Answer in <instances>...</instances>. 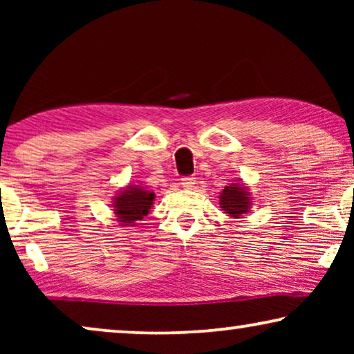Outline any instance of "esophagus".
<instances>
[{
    "instance_id": "1",
    "label": "esophagus",
    "mask_w": 354,
    "mask_h": 354,
    "mask_svg": "<svg viewBox=\"0 0 354 354\" xmlns=\"http://www.w3.org/2000/svg\"><path fill=\"white\" fill-rule=\"evenodd\" d=\"M180 183H182V187H185V188H193L195 187V183H196V177H193V176H185V177H182L180 178Z\"/></svg>"
}]
</instances>
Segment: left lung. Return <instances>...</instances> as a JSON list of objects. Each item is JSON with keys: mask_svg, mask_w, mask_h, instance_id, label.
<instances>
[{"mask_svg": "<svg viewBox=\"0 0 354 354\" xmlns=\"http://www.w3.org/2000/svg\"><path fill=\"white\" fill-rule=\"evenodd\" d=\"M221 206L224 207V211L232 217H239L241 214H245L250 207L248 193L245 192L243 187L234 185V183H232L230 187H225L224 190H222Z\"/></svg>", "mask_w": 354, "mask_h": 354, "instance_id": "1", "label": "left lung"}]
</instances>
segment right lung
<instances>
[{"label":"right lung","mask_w":354,"mask_h":354,"mask_svg":"<svg viewBox=\"0 0 354 354\" xmlns=\"http://www.w3.org/2000/svg\"><path fill=\"white\" fill-rule=\"evenodd\" d=\"M153 200L154 193H149L138 185H130L127 190L120 192L114 200V211L120 219L119 222L124 225H135V221L143 219V216L148 214Z\"/></svg>","instance_id":"right-lung-1"}]
</instances>
